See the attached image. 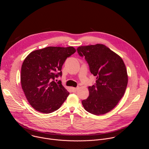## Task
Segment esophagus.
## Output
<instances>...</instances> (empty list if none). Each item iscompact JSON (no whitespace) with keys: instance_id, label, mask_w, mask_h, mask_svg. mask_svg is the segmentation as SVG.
Returning a JSON list of instances; mask_svg holds the SVG:
<instances>
[{"instance_id":"34e87169","label":"esophagus","mask_w":149,"mask_h":149,"mask_svg":"<svg viewBox=\"0 0 149 149\" xmlns=\"http://www.w3.org/2000/svg\"><path fill=\"white\" fill-rule=\"evenodd\" d=\"M71 90L72 92H76L78 90V88H74V87H72L71 88Z\"/></svg>"}]
</instances>
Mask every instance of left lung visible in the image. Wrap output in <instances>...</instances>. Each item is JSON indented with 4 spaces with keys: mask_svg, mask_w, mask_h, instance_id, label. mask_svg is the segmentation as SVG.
<instances>
[{
    "mask_svg": "<svg viewBox=\"0 0 149 149\" xmlns=\"http://www.w3.org/2000/svg\"><path fill=\"white\" fill-rule=\"evenodd\" d=\"M78 54L85 57L97 80L88 87L89 97L82 101L85 110L94 115L112 110L124 94L128 75L122 58L102 44L81 46Z\"/></svg>",
    "mask_w": 149,
    "mask_h": 149,
    "instance_id": "1",
    "label": "left lung"
}]
</instances>
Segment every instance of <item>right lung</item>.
<instances>
[{
	"mask_svg": "<svg viewBox=\"0 0 149 149\" xmlns=\"http://www.w3.org/2000/svg\"><path fill=\"white\" fill-rule=\"evenodd\" d=\"M75 52L72 47H48L32 51L25 59L21 68V86L35 110L51 113L66 100L70 93L55 78L62 76L63 63Z\"/></svg>",
	"mask_w": 149,
	"mask_h": 149,
	"instance_id": "right-lung-1",
	"label": "right lung"
}]
</instances>
